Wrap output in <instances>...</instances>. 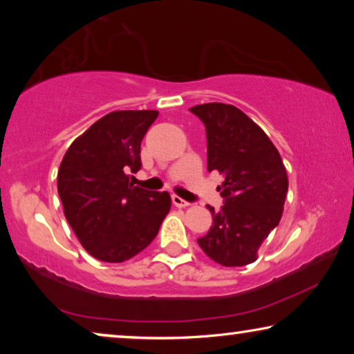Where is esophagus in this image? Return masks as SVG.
<instances>
[{
	"instance_id": "1",
	"label": "esophagus",
	"mask_w": 354,
	"mask_h": 354,
	"mask_svg": "<svg viewBox=\"0 0 354 354\" xmlns=\"http://www.w3.org/2000/svg\"><path fill=\"white\" fill-rule=\"evenodd\" d=\"M172 203H174V206H177V207H187L188 205H190V203L182 200V198L177 196V195H172Z\"/></svg>"
}]
</instances>
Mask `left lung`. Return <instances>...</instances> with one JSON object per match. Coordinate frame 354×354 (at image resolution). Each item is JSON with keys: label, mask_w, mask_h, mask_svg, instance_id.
Here are the masks:
<instances>
[{"label": "left lung", "mask_w": 354, "mask_h": 354, "mask_svg": "<svg viewBox=\"0 0 354 354\" xmlns=\"http://www.w3.org/2000/svg\"><path fill=\"white\" fill-rule=\"evenodd\" d=\"M190 111L206 127L207 171L224 176V206H207L212 225L198 245L225 268L254 263L283 212L288 177L282 158L264 130L235 106L206 103Z\"/></svg>", "instance_id": "left-lung-1"}]
</instances>
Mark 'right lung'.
<instances>
[{"mask_svg": "<svg viewBox=\"0 0 354 354\" xmlns=\"http://www.w3.org/2000/svg\"><path fill=\"white\" fill-rule=\"evenodd\" d=\"M158 111H113L75 138L57 171L64 216L82 246L104 263H124L158 235L171 209L167 192L133 187L140 145Z\"/></svg>", "mask_w": 354, "mask_h": 354, "instance_id": "right-lung-1", "label": "right lung"}]
</instances>
